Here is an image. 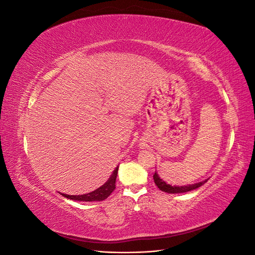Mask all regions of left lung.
I'll return each mask as SVG.
<instances>
[{"label": "left lung", "mask_w": 255, "mask_h": 255, "mask_svg": "<svg viewBox=\"0 0 255 255\" xmlns=\"http://www.w3.org/2000/svg\"><path fill=\"white\" fill-rule=\"evenodd\" d=\"M153 179H154V183L156 184V186L161 190V191H165L168 192V194H182V192H187L190 190H194L199 188L200 186H202V185L207 182V180L202 181V182H199L196 184H189V185H185V186H175V185H170L166 183L163 179H160L159 175L157 174V172L155 171L153 175Z\"/></svg>", "instance_id": "obj_1"}]
</instances>
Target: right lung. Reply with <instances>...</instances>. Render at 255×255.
I'll return each mask as SVG.
<instances>
[{"instance_id":"1","label":"right lung","mask_w":255,"mask_h":255,"mask_svg":"<svg viewBox=\"0 0 255 255\" xmlns=\"http://www.w3.org/2000/svg\"><path fill=\"white\" fill-rule=\"evenodd\" d=\"M117 173H118V167L113 171L110 179L103 184L101 187L97 188L96 190L89 192V194H85L81 196H70V195H65L63 196L65 198L74 200V201H84V202H92V201H103L107 197H109L112 192L116 188V179H117Z\"/></svg>"}]
</instances>
